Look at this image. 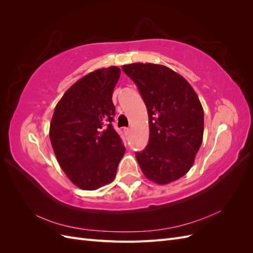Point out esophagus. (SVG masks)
<instances>
[{
	"mask_svg": "<svg viewBox=\"0 0 253 253\" xmlns=\"http://www.w3.org/2000/svg\"><path fill=\"white\" fill-rule=\"evenodd\" d=\"M124 131H125L126 135H129V133H131V128H129V127H125Z\"/></svg>",
	"mask_w": 253,
	"mask_h": 253,
	"instance_id": "1",
	"label": "esophagus"
}]
</instances>
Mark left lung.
<instances>
[{
  "instance_id": "1",
  "label": "left lung",
  "mask_w": 253,
  "mask_h": 253,
  "mask_svg": "<svg viewBox=\"0 0 253 253\" xmlns=\"http://www.w3.org/2000/svg\"><path fill=\"white\" fill-rule=\"evenodd\" d=\"M137 85L149 115L148 145L136 152L145 177L158 185L180 178L192 167L204 135V110L189 82L153 63L122 66Z\"/></svg>"
}]
</instances>
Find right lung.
Here are the masks:
<instances>
[{
  "mask_svg": "<svg viewBox=\"0 0 253 253\" xmlns=\"http://www.w3.org/2000/svg\"><path fill=\"white\" fill-rule=\"evenodd\" d=\"M120 68H100L68 88L53 112L49 138L58 163L76 186L96 190L114 180L126 152L115 131L113 90Z\"/></svg>",
  "mask_w": 253,
  "mask_h": 253,
  "instance_id": "1",
  "label": "right lung"
}]
</instances>
